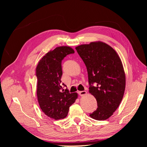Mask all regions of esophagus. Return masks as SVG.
Masks as SVG:
<instances>
[{
  "mask_svg": "<svg viewBox=\"0 0 147 147\" xmlns=\"http://www.w3.org/2000/svg\"><path fill=\"white\" fill-rule=\"evenodd\" d=\"M78 94L80 96H84L86 95L87 94V92L86 91H79L78 92Z\"/></svg>",
  "mask_w": 147,
  "mask_h": 147,
  "instance_id": "obj_1",
  "label": "esophagus"
}]
</instances>
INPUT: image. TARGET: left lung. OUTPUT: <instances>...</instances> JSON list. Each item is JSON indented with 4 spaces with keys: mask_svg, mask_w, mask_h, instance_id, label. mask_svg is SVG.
<instances>
[{
    "mask_svg": "<svg viewBox=\"0 0 147 147\" xmlns=\"http://www.w3.org/2000/svg\"><path fill=\"white\" fill-rule=\"evenodd\" d=\"M75 49L86 65L89 92L94 96L98 107L90 116L99 121L108 119L118 107L125 90L126 77L121 59L113 48L100 41Z\"/></svg>",
    "mask_w": 147,
    "mask_h": 147,
    "instance_id": "8db88e82",
    "label": "left lung"
}]
</instances>
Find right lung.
Returning a JSON list of instances; mask_svg holds the SVG:
<instances>
[{
  "label": "right lung",
  "mask_w": 147,
  "mask_h": 147,
  "mask_svg": "<svg viewBox=\"0 0 147 147\" xmlns=\"http://www.w3.org/2000/svg\"><path fill=\"white\" fill-rule=\"evenodd\" d=\"M75 51L72 48L63 46L49 51L40 60L36 67L37 96L40 107L47 116L56 120L63 119L69 107L77 99V92L64 91L61 83V63L64 57Z\"/></svg>",
  "instance_id": "1"
}]
</instances>
